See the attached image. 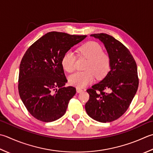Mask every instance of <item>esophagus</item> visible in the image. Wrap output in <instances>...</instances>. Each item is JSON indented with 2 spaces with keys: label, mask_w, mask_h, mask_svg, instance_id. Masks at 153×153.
Returning a JSON list of instances; mask_svg holds the SVG:
<instances>
[{
  "label": "esophagus",
  "mask_w": 153,
  "mask_h": 153,
  "mask_svg": "<svg viewBox=\"0 0 153 153\" xmlns=\"http://www.w3.org/2000/svg\"><path fill=\"white\" fill-rule=\"evenodd\" d=\"M76 91H77V93H81V92H82V91H83V89H81V88H76Z\"/></svg>",
  "instance_id": "esophagus-1"
}]
</instances>
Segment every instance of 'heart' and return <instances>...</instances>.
I'll list each match as a JSON object with an SVG mask.
<instances>
[{
	"instance_id": "heart-1",
	"label": "heart",
	"mask_w": 153,
	"mask_h": 153,
	"mask_svg": "<svg viewBox=\"0 0 153 153\" xmlns=\"http://www.w3.org/2000/svg\"><path fill=\"white\" fill-rule=\"evenodd\" d=\"M81 54L88 62L85 69L86 71H77L69 77V83L78 88H85L94 80L102 79L108 74L110 70V58L109 56L102 52V48L97 42H89L79 49ZM76 56L71 50L65 52L62 59L63 68L68 72H72L75 70Z\"/></svg>"
}]
</instances>
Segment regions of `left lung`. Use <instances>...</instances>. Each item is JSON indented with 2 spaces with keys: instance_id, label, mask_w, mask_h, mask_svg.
<instances>
[{
  "instance_id": "1",
  "label": "left lung",
  "mask_w": 153,
  "mask_h": 153,
  "mask_svg": "<svg viewBox=\"0 0 153 153\" xmlns=\"http://www.w3.org/2000/svg\"><path fill=\"white\" fill-rule=\"evenodd\" d=\"M100 40L110 58V71L104 78L88 89L89 100L85 105L88 115L94 120L111 122L124 114L139 86L137 64L126 47L110 35H90Z\"/></svg>"
}]
</instances>
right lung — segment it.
<instances>
[{
  "label": "right lung",
  "instance_id": "add662e5",
  "mask_svg": "<svg viewBox=\"0 0 153 153\" xmlns=\"http://www.w3.org/2000/svg\"><path fill=\"white\" fill-rule=\"evenodd\" d=\"M86 37L48 32L24 55L19 68V95L27 110L38 120L54 121L65 113L76 89L64 87L68 80L62 59L67 51Z\"/></svg>",
  "mask_w": 153,
  "mask_h": 153
}]
</instances>
